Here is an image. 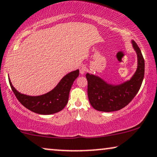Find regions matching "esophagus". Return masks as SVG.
Wrapping results in <instances>:
<instances>
[{
  "instance_id": "1",
  "label": "esophagus",
  "mask_w": 157,
  "mask_h": 157,
  "mask_svg": "<svg viewBox=\"0 0 157 157\" xmlns=\"http://www.w3.org/2000/svg\"><path fill=\"white\" fill-rule=\"evenodd\" d=\"M86 71H87V68L86 66H81L80 68V74L81 75H83L86 72Z\"/></svg>"
}]
</instances>
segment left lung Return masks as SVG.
Wrapping results in <instances>:
<instances>
[{
  "label": "left lung",
  "mask_w": 157,
  "mask_h": 157,
  "mask_svg": "<svg viewBox=\"0 0 157 157\" xmlns=\"http://www.w3.org/2000/svg\"><path fill=\"white\" fill-rule=\"evenodd\" d=\"M132 46L137 55V68L129 80L119 84H111L96 76L87 73L88 97L94 109L104 112L120 110L131 102L138 93L144 76V59L135 41Z\"/></svg>",
  "instance_id": "obj_1"
}]
</instances>
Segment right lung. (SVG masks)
I'll use <instances>...</instances> for the list:
<instances>
[{
	"instance_id": "add662e5",
	"label": "right lung",
	"mask_w": 157,
	"mask_h": 157,
	"mask_svg": "<svg viewBox=\"0 0 157 157\" xmlns=\"http://www.w3.org/2000/svg\"><path fill=\"white\" fill-rule=\"evenodd\" d=\"M78 75V69L68 73L51 91L43 95L33 96L18 92L12 85L10 78L8 80L15 96L23 106L34 113L49 115L59 112L66 106L71 88Z\"/></svg>"
}]
</instances>
